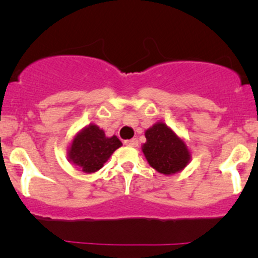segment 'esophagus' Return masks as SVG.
I'll return each instance as SVG.
<instances>
[{
    "label": "esophagus",
    "instance_id": "1",
    "mask_svg": "<svg viewBox=\"0 0 258 258\" xmlns=\"http://www.w3.org/2000/svg\"><path fill=\"white\" fill-rule=\"evenodd\" d=\"M124 145L130 146V147H136V146L139 145V141H137V139L127 140V141H124Z\"/></svg>",
    "mask_w": 258,
    "mask_h": 258
}]
</instances>
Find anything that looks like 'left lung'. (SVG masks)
<instances>
[{
    "mask_svg": "<svg viewBox=\"0 0 258 258\" xmlns=\"http://www.w3.org/2000/svg\"><path fill=\"white\" fill-rule=\"evenodd\" d=\"M146 142L142 145L148 165L162 175L181 172L191 161V151L186 141L165 122H156L145 131Z\"/></svg>",
    "mask_w": 258,
    "mask_h": 258,
    "instance_id": "obj_1",
    "label": "left lung"
}]
</instances>
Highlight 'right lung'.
Segmentation results:
<instances>
[{
    "mask_svg": "<svg viewBox=\"0 0 258 258\" xmlns=\"http://www.w3.org/2000/svg\"><path fill=\"white\" fill-rule=\"evenodd\" d=\"M121 146L117 136L107 137L97 124L90 123L74 136L67 150V160L82 172H97Z\"/></svg>",
    "mask_w": 258,
    "mask_h": 258,
    "instance_id": "right-lung-1",
    "label": "right lung"
}]
</instances>
